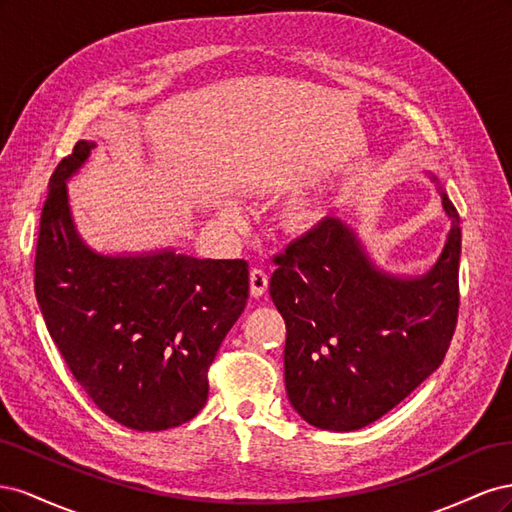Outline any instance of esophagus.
Instances as JSON below:
<instances>
[{
    "mask_svg": "<svg viewBox=\"0 0 512 512\" xmlns=\"http://www.w3.org/2000/svg\"><path fill=\"white\" fill-rule=\"evenodd\" d=\"M267 288H269V275H267V271L265 269H260V267H254L252 271H250V292H252V297H262V294L267 292Z\"/></svg>",
    "mask_w": 512,
    "mask_h": 512,
    "instance_id": "obj_1",
    "label": "esophagus"
}]
</instances>
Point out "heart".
Returning a JSON list of instances; mask_svg holds the SVG:
<instances>
[{
  "mask_svg": "<svg viewBox=\"0 0 512 512\" xmlns=\"http://www.w3.org/2000/svg\"><path fill=\"white\" fill-rule=\"evenodd\" d=\"M224 215H226V218H230L232 211H230V209H226V211H224ZM290 218H292V222H294V224L305 226V224H309V218H312V213H309L307 209H297V211H294V213L290 215Z\"/></svg>",
  "mask_w": 512,
  "mask_h": 512,
  "instance_id": "b5f03b06",
  "label": "heart"
}]
</instances>
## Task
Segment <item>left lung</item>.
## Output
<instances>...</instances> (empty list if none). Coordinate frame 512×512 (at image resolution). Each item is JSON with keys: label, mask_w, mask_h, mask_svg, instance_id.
<instances>
[{"label": "left lung", "mask_w": 512, "mask_h": 512, "mask_svg": "<svg viewBox=\"0 0 512 512\" xmlns=\"http://www.w3.org/2000/svg\"><path fill=\"white\" fill-rule=\"evenodd\" d=\"M438 190L451 230L425 275L378 269L337 218L275 256L269 292L286 322V393L309 425L354 431L374 423L444 361L459 309L461 228Z\"/></svg>", "instance_id": "obj_1"}]
</instances>
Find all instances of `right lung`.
I'll use <instances>...</instances> for the list:
<instances>
[{
	"label": "right lung",
	"instance_id": "right-lung-1",
	"mask_svg": "<svg viewBox=\"0 0 512 512\" xmlns=\"http://www.w3.org/2000/svg\"><path fill=\"white\" fill-rule=\"evenodd\" d=\"M94 141H79L49 181L36 245V299L46 329L89 399L119 425L162 431L188 423L209 395L207 371L241 316L245 260L173 247L100 254L76 230L66 183Z\"/></svg>",
	"mask_w": 512,
	"mask_h": 512
}]
</instances>
